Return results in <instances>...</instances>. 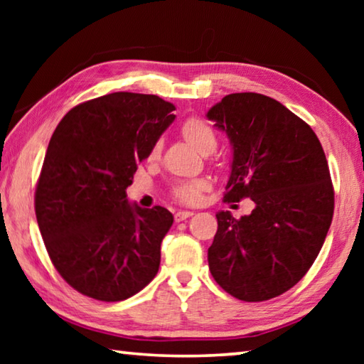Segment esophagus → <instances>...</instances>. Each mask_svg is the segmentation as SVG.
Wrapping results in <instances>:
<instances>
[{
  "mask_svg": "<svg viewBox=\"0 0 364 364\" xmlns=\"http://www.w3.org/2000/svg\"><path fill=\"white\" fill-rule=\"evenodd\" d=\"M193 212H189V210H178L176 213H175V220L178 221V223H180V221H184L186 218H189V217H193Z\"/></svg>",
  "mask_w": 364,
  "mask_h": 364,
  "instance_id": "obj_1",
  "label": "esophagus"
}]
</instances>
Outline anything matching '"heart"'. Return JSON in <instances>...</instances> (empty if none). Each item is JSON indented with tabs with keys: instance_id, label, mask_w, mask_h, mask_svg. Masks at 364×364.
<instances>
[{
	"instance_id": "1",
	"label": "heart",
	"mask_w": 364,
	"mask_h": 364,
	"mask_svg": "<svg viewBox=\"0 0 364 364\" xmlns=\"http://www.w3.org/2000/svg\"><path fill=\"white\" fill-rule=\"evenodd\" d=\"M181 134L188 143L199 152H212L217 146V136L212 127L199 117H189L181 123ZM160 152V143H154L149 151V159H156ZM208 181L205 178H196V180H186L175 184L173 197L181 204L193 205L200 200V196L208 189Z\"/></svg>"
}]
</instances>
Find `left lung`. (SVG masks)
I'll use <instances>...</instances> for the list:
<instances>
[{"instance_id": "1", "label": "left lung", "mask_w": 364, "mask_h": 364, "mask_svg": "<svg viewBox=\"0 0 364 364\" xmlns=\"http://www.w3.org/2000/svg\"><path fill=\"white\" fill-rule=\"evenodd\" d=\"M232 147L225 200H254L239 220L218 212L208 247L213 279L232 297L263 301L304 278L334 215L328 160L315 132L273 97L225 96L207 112Z\"/></svg>"}]
</instances>
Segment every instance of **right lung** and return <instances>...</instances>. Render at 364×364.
<instances>
[{
	"label": "right lung",
	"mask_w": 364,
	"mask_h": 364,
	"mask_svg": "<svg viewBox=\"0 0 364 364\" xmlns=\"http://www.w3.org/2000/svg\"><path fill=\"white\" fill-rule=\"evenodd\" d=\"M173 110L156 95L119 91L78 104L54 130L35 213L53 264L80 294L120 301L157 274L173 215L130 204L127 188Z\"/></svg>",
	"instance_id": "obj_1"
}]
</instances>
